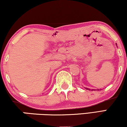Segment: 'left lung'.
Wrapping results in <instances>:
<instances>
[{
  "mask_svg": "<svg viewBox=\"0 0 127 127\" xmlns=\"http://www.w3.org/2000/svg\"><path fill=\"white\" fill-rule=\"evenodd\" d=\"M116 46H117V44H116ZM85 88L86 89V90H92V91H95V90H101V89H89V88H87V87H85Z\"/></svg>",
  "mask_w": 127,
  "mask_h": 127,
  "instance_id": "1",
  "label": "left lung"
}]
</instances>
